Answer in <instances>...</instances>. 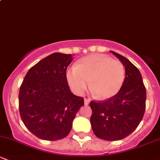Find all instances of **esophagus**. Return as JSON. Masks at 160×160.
I'll return each instance as SVG.
<instances>
[{
	"label": "esophagus",
	"mask_w": 160,
	"mask_h": 160,
	"mask_svg": "<svg viewBox=\"0 0 160 160\" xmlns=\"http://www.w3.org/2000/svg\"><path fill=\"white\" fill-rule=\"evenodd\" d=\"M90 104V99L88 98H84V104L85 105H88Z\"/></svg>",
	"instance_id": "obj_1"
}]
</instances>
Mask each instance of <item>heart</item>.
<instances>
[{"label": "heart", "mask_w": 160, "mask_h": 160, "mask_svg": "<svg viewBox=\"0 0 160 160\" xmlns=\"http://www.w3.org/2000/svg\"><path fill=\"white\" fill-rule=\"evenodd\" d=\"M67 80L71 90L82 95L89 86L100 99H108L117 94L125 79L123 64L104 55H91L77 61L67 70Z\"/></svg>", "instance_id": "b5f03b06"}]
</instances>
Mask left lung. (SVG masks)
<instances>
[{"mask_svg": "<svg viewBox=\"0 0 160 160\" xmlns=\"http://www.w3.org/2000/svg\"><path fill=\"white\" fill-rule=\"evenodd\" d=\"M125 67L118 93L104 101H90V124L97 137L107 141L125 138L135 130L146 110V90L139 70L122 55L111 51Z\"/></svg>", "mask_w": 160, "mask_h": 160, "instance_id": "1", "label": "left lung"}]
</instances>
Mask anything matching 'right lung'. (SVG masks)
<instances>
[{"label": "right lung", "instance_id": "add662e5", "mask_svg": "<svg viewBox=\"0 0 160 160\" xmlns=\"http://www.w3.org/2000/svg\"><path fill=\"white\" fill-rule=\"evenodd\" d=\"M71 54L55 52L28 71L19 90V112L24 125L38 138L47 141L69 135L72 121L84 100L71 93L67 69Z\"/></svg>", "mask_w": 160, "mask_h": 160}]
</instances>
